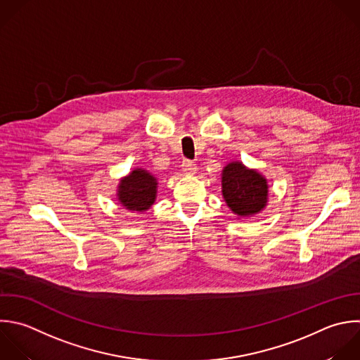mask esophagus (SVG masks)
Segmentation results:
<instances>
[{
    "instance_id": "esophagus-1",
    "label": "esophagus",
    "mask_w": 360,
    "mask_h": 360,
    "mask_svg": "<svg viewBox=\"0 0 360 360\" xmlns=\"http://www.w3.org/2000/svg\"><path fill=\"white\" fill-rule=\"evenodd\" d=\"M181 169H183V172H184L186 174H195V172H197L195 165H194L193 162H190V160H183Z\"/></svg>"
}]
</instances>
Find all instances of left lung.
Instances as JSON below:
<instances>
[{
	"mask_svg": "<svg viewBox=\"0 0 360 360\" xmlns=\"http://www.w3.org/2000/svg\"><path fill=\"white\" fill-rule=\"evenodd\" d=\"M221 186L226 205L238 218L253 217L267 205V179L239 160L225 165L221 172Z\"/></svg>",
	"mask_w": 360,
	"mask_h": 360,
	"instance_id": "8db88e82",
	"label": "left lung"
}]
</instances>
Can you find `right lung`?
I'll return each mask as SVG.
<instances>
[{"label": "right lung", "instance_id": "1", "mask_svg": "<svg viewBox=\"0 0 360 360\" xmlns=\"http://www.w3.org/2000/svg\"><path fill=\"white\" fill-rule=\"evenodd\" d=\"M158 186V177L146 169L136 167L120 180L117 200L128 211H148L156 201Z\"/></svg>", "mask_w": 360, "mask_h": 360}]
</instances>
